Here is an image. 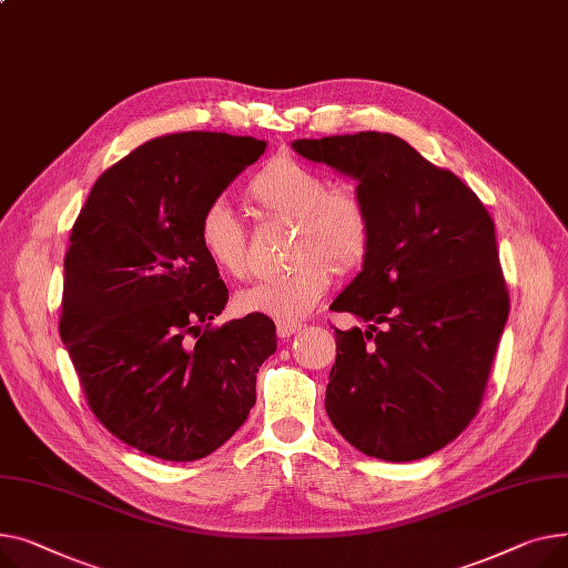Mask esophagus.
<instances>
[{
  "instance_id": "esophagus-1",
  "label": "esophagus",
  "mask_w": 568,
  "mask_h": 568,
  "mask_svg": "<svg viewBox=\"0 0 568 568\" xmlns=\"http://www.w3.org/2000/svg\"><path fill=\"white\" fill-rule=\"evenodd\" d=\"M303 327V323H288V321H277V335L282 337V339H288V337H293L295 332Z\"/></svg>"
}]
</instances>
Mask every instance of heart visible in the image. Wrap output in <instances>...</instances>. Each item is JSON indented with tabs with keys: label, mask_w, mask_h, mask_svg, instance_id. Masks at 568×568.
Wrapping results in <instances>:
<instances>
[{
	"label": "heart",
	"mask_w": 568,
	"mask_h": 568,
	"mask_svg": "<svg viewBox=\"0 0 568 568\" xmlns=\"http://www.w3.org/2000/svg\"><path fill=\"white\" fill-rule=\"evenodd\" d=\"M250 196L265 211L293 220L288 268L236 293L243 314L295 323L305 318L332 286V262L346 273L372 247V217L353 187H327L323 174L293 158H275L258 170ZM199 245L215 268L231 277L250 271L247 233L224 199H213L199 220ZM331 262L327 264L326 261Z\"/></svg>",
	"instance_id": "obj_1"
}]
</instances>
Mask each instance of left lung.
<instances>
[{"mask_svg": "<svg viewBox=\"0 0 568 568\" xmlns=\"http://www.w3.org/2000/svg\"><path fill=\"white\" fill-rule=\"evenodd\" d=\"M293 151L357 181L372 247L329 310L325 410L362 454L389 463L443 449L477 415L509 316L495 226L479 196L389 132L295 140Z\"/></svg>", "mask_w": 568, "mask_h": 568, "instance_id": "1", "label": "left lung"}]
</instances>
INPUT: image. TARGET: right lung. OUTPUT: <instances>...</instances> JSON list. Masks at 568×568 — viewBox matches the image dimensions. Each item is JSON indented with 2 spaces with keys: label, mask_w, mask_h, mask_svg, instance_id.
<instances>
[{
  "label": "right lung",
  "mask_w": 568,
  "mask_h": 568,
  "mask_svg": "<svg viewBox=\"0 0 568 568\" xmlns=\"http://www.w3.org/2000/svg\"><path fill=\"white\" fill-rule=\"evenodd\" d=\"M263 140L179 132L100 176L63 258L59 332L87 402L125 445L187 463L222 447L256 404L275 323L211 327L229 291L199 245V220Z\"/></svg>",
  "instance_id": "right-lung-1"
}]
</instances>
